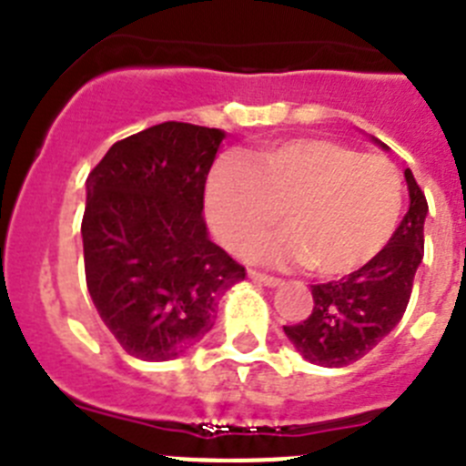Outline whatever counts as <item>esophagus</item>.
<instances>
[{"instance_id": "esophagus-1", "label": "esophagus", "mask_w": 466, "mask_h": 466, "mask_svg": "<svg viewBox=\"0 0 466 466\" xmlns=\"http://www.w3.org/2000/svg\"><path fill=\"white\" fill-rule=\"evenodd\" d=\"M249 278H252L254 282L263 284V287H279V284H282V279L279 278H273V275H263V273H258V270H249Z\"/></svg>"}]
</instances>
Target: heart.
Segmentation results:
<instances>
[{"label":"heart","mask_w":466,"mask_h":466,"mask_svg":"<svg viewBox=\"0 0 466 466\" xmlns=\"http://www.w3.org/2000/svg\"><path fill=\"white\" fill-rule=\"evenodd\" d=\"M401 177L387 158L333 139H289L221 160L205 187L212 230L233 252L279 221L291 230L249 247L266 263L300 261L339 278L361 268L390 242L401 214Z\"/></svg>","instance_id":"b5f03b06"}]
</instances>
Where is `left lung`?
Instances as JSON below:
<instances>
[{
  "mask_svg": "<svg viewBox=\"0 0 466 466\" xmlns=\"http://www.w3.org/2000/svg\"><path fill=\"white\" fill-rule=\"evenodd\" d=\"M373 142L387 149L380 139ZM409 212L380 254L339 282L312 284V312L284 333L306 361L340 369L369 355L401 322L409 306L418 266L425 257V219L430 214L425 193L406 167Z\"/></svg>",
  "mask_w": 466,
  "mask_h": 466,
  "instance_id": "1",
  "label": "left lung"
}]
</instances>
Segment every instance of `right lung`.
I'll use <instances>...</instances> for the list:
<instances>
[{"instance_id":"1","label":"right lung","mask_w":466,"mask_h":466,"mask_svg":"<svg viewBox=\"0 0 466 466\" xmlns=\"http://www.w3.org/2000/svg\"><path fill=\"white\" fill-rule=\"evenodd\" d=\"M226 133L166 121L121 139L86 179L88 294L114 339L142 361L187 355L245 268L209 240L203 193Z\"/></svg>"}]
</instances>
